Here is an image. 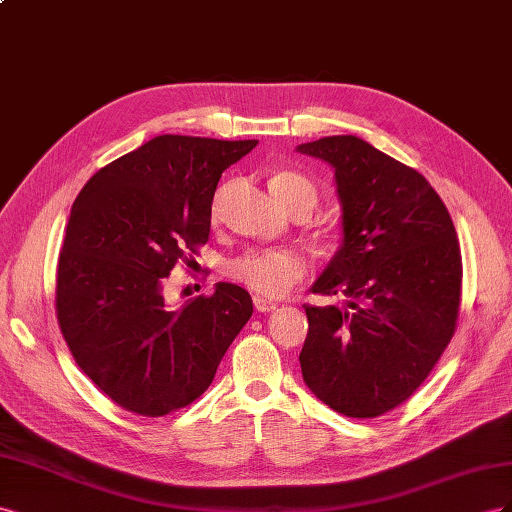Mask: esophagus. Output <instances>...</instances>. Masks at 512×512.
Wrapping results in <instances>:
<instances>
[{"instance_id":"obj_1","label":"esophagus","mask_w":512,"mask_h":512,"mask_svg":"<svg viewBox=\"0 0 512 512\" xmlns=\"http://www.w3.org/2000/svg\"><path fill=\"white\" fill-rule=\"evenodd\" d=\"M253 304H255V311H257V313H270V311L276 309L274 302H270V300H266V298H261V296H255V298H253Z\"/></svg>"}]
</instances>
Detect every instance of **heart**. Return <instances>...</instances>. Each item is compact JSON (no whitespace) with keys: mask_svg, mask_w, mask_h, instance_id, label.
Instances as JSON below:
<instances>
[{"mask_svg":"<svg viewBox=\"0 0 512 512\" xmlns=\"http://www.w3.org/2000/svg\"><path fill=\"white\" fill-rule=\"evenodd\" d=\"M270 188L283 206L304 195L315 199L313 182L298 171H279L272 175ZM306 270L309 261L294 248H251L227 264L229 279L255 291L261 298L285 296L304 279Z\"/></svg>","mask_w":512,"mask_h":512,"instance_id":"obj_1","label":"heart"}]
</instances>
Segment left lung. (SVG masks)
<instances>
[{
	"label": "left lung",
	"mask_w": 512,
	"mask_h": 512,
	"mask_svg": "<svg viewBox=\"0 0 512 512\" xmlns=\"http://www.w3.org/2000/svg\"><path fill=\"white\" fill-rule=\"evenodd\" d=\"M334 169L343 242L313 294L300 352L304 384L349 418H375L425 382L457 328L461 251L444 201L422 175L360 137L296 148Z\"/></svg>",
	"instance_id": "obj_1"
}]
</instances>
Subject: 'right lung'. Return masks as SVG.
Returning a JSON list of instances; mask_svg holds the SVG:
<instances>
[{"label": "right lung", "mask_w": 512, "mask_h": 512, "mask_svg": "<svg viewBox=\"0 0 512 512\" xmlns=\"http://www.w3.org/2000/svg\"><path fill=\"white\" fill-rule=\"evenodd\" d=\"M257 143L160 135L96 171L72 203L57 321L79 369L128 412L158 418L199 399L253 315L233 283L180 309L163 289L208 242L223 171Z\"/></svg>", "instance_id": "1"}]
</instances>
